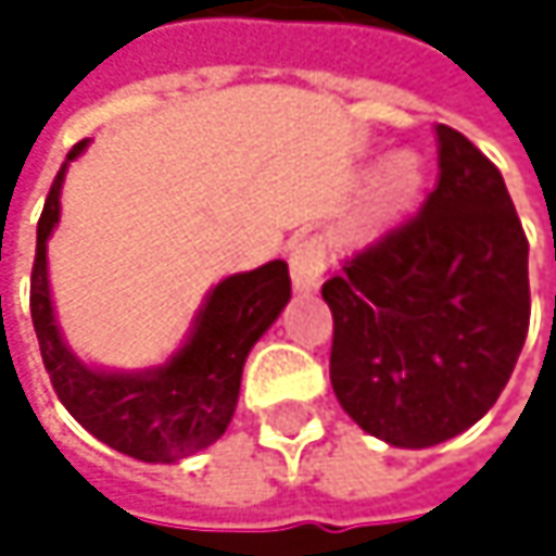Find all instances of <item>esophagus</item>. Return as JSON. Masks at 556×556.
Here are the masks:
<instances>
[{
  "instance_id": "esophagus-1",
  "label": "esophagus",
  "mask_w": 556,
  "mask_h": 556,
  "mask_svg": "<svg viewBox=\"0 0 556 556\" xmlns=\"http://www.w3.org/2000/svg\"><path fill=\"white\" fill-rule=\"evenodd\" d=\"M289 274H292L295 292L308 295V292H315L321 286V274H325V244H321V238H305V241L292 244Z\"/></svg>"
}]
</instances>
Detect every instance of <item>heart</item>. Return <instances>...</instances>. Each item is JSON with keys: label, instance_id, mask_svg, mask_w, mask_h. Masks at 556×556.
I'll use <instances>...</instances> for the list:
<instances>
[{"label": "heart", "instance_id": "b5f03b06", "mask_svg": "<svg viewBox=\"0 0 556 556\" xmlns=\"http://www.w3.org/2000/svg\"><path fill=\"white\" fill-rule=\"evenodd\" d=\"M421 189V164L415 154H395L389 157L387 167L377 173L370 195L364 202V212L357 218V238L370 241L383 235L399 222V215L415 202Z\"/></svg>", "mask_w": 556, "mask_h": 556}]
</instances>
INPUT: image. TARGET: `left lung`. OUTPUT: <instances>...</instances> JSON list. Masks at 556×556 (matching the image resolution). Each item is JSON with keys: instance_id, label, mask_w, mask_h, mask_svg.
<instances>
[{"instance_id": "8db88e82", "label": "left lung", "mask_w": 556, "mask_h": 556, "mask_svg": "<svg viewBox=\"0 0 556 556\" xmlns=\"http://www.w3.org/2000/svg\"><path fill=\"white\" fill-rule=\"evenodd\" d=\"M434 131L441 173L421 212L321 286L341 408L412 451L496 405L531 318L528 238L502 173L460 131Z\"/></svg>"}]
</instances>
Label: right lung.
<instances>
[{
  "label": "right lung",
  "instance_id": "right-lung-1",
  "mask_svg": "<svg viewBox=\"0 0 556 556\" xmlns=\"http://www.w3.org/2000/svg\"><path fill=\"white\" fill-rule=\"evenodd\" d=\"M79 141L66 164L83 154ZM48 192L31 267V321L56 399L102 444L144 460L176 464L215 444L231 425L251 348L289 302V267L270 261L251 274L222 279L202 302L186 344L167 364L141 374H109L83 364L63 341L48 282V238L60 222V186Z\"/></svg>",
  "mask_w": 556,
  "mask_h": 556
}]
</instances>
